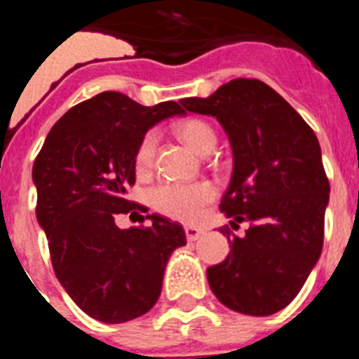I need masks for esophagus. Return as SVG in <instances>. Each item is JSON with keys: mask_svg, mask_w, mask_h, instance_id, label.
Listing matches in <instances>:
<instances>
[{"mask_svg": "<svg viewBox=\"0 0 359 359\" xmlns=\"http://www.w3.org/2000/svg\"><path fill=\"white\" fill-rule=\"evenodd\" d=\"M185 233H187V239L189 241H198L199 237L205 233L201 228H196V226H185Z\"/></svg>", "mask_w": 359, "mask_h": 359, "instance_id": "esophagus-1", "label": "esophagus"}]
</instances>
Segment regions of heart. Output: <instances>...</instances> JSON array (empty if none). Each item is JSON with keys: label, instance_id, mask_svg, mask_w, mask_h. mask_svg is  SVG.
I'll return each mask as SVG.
<instances>
[{"label": "heart", "instance_id": "obj_1", "mask_svg": "<svg viewBox=\"0 0 359 359\" xmlns=\"http://www.w3.org/2000/svg\"><path fill=\"white\" fill-rule=\"evenodd\" d=\"M176 135L189 145L196 154H210L217 144V135L210 123L201 118H185L176 123ZM156 152V135L145 133L135 152V170L145 174L152 167ZM215 198V190L210 183H176L165 182L149 192L152 208L183 223H194L205 212V207Z\"/></svg>", "mask_w": 359, "mask_h": 359}]
</instances>
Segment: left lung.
I'll use <instances>...</instances> for the list:
<instances>
[{"label": "left lung", "instance_id": "left-lung-1", "mask_svg": "<svg viewBox=\"0 0 359 359\" xmlns=\"http://www.w3.org/2000/svg\"><path fill=\"white\" fill-rule=\"evenodd\" d=\"M180 102L215 116L226 131L233 172L219 208L237 223H250L246 236L231 241L230 228H221L231 252L207 269L210 290L237 313L273 315L302 290L322 253L329 180L318 138L257 79H233L210 97Z\"/></svg>", "mask_w": 359, "mask_h": 359}]
</instances>
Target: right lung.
I'll return each instance as SVG.
<instances>
[{
	"label": "right lung",
	"instance_id": "right-lung-1",
	"mask_svg": "<svg viewBox=\"0 0 359 359\" xmlns=\"http://www.w3.org/2000/svg\"><path fill=\"white\" fill-rule=\"evenodd\" d=\"M172 115H183L172 100L147 107L118 91L98 93L57 120L32 169L55 277L98 322L145 315L160 298L170 253L187 244L185 230L156 214L147 228L115 224L116 214L140 208L126 199L136 147Z\"/></svg>",
	"mask_w": 359,
	"mask_h": 359
}]
</instances>
